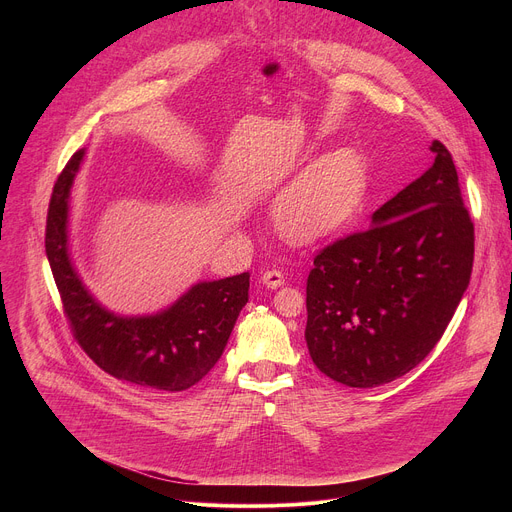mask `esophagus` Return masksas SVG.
Masks as SVG:
<instances>
[{"label":"esophagus","mask_w":512,"mask_h":512,"mask_svg":"<svg viewBox=\"0 0 512 512\" xmlns=\"http://www.w3.org/2000/svg\"><path fill=\"white\" fill-rule=\"evenodd\" d=\"M261 283L265 287H269V289H277V287H281L285 283V275L279 269H271V271H265L261 275Z\"/></svg>","instance_id":"34e87169"}]
</instances>
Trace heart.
I'll use <instances>...</instances> for the list:
<instances>
[{"instance_id":"obj_1","label":"heart","mask_w":512,"mask_h":512,"mask_svg":"<svg viewBox=\"0 0 512 512\" xmlns=\"http://www.w3.org/2000/svg\"><path fill=\"white\" fill-rule=\"evenodd\" d=\"M367 166L352 148H338L316 160L277 198L275 225L294 241H316L342 229L356 214Z\"/></svg>"}]
</instances>
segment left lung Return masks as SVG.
I'll list each match as a JSON object with an SVG mask.
<instances>
[{
    "label": "left lung",
    "mask_w": 512,
    "mask_h": 512,
    "mask_svg": "<svg viewBox=\"0 0 512 512\" xmlns=\"http://www.w3.org/2000/svg\"><path fill=\"white\" fill-rule=\"evenodd\" d=\"M371 218V229L320 251L306 287V342L336 383H391L446 332L474 261V225L446 145Z\"/></svg>",
    "instance_id": "left-lung-1"
}]
</instances>
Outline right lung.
I'll return each mask as SVG.
<instances>
[{
	"label": "right lung",
	"instance_id": "1",
	"mask_svg": "<svg viewBox=\"0 0 512 512\" xmlns=\"http://www.w3.org/2000/svg\"><path fill=\"white\" fill-rule=\"evenodd\" d=\"M83 162L85 150H79L58 176L46 223V257L72 332L115 379L158 391H184L223 356L249 302V273L196 281L154 314L125 316L105 308L85 285L70 253V192Z\"/></svg>",
	"mask_w": 512,
	"mask_h": 512
}]
</instances>
